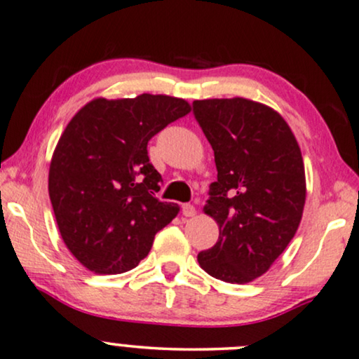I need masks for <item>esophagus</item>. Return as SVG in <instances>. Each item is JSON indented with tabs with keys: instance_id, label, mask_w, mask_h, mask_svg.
Returning <instances> with one entry per match:
<instances>
[{
	"instance_id": "obj_1",
	"label": "esophagus",
	"mask_w": 359,
	"mask_h": 359,
	"mask_svg": "<svg viewBox=\"0 0 359 359\" xmlns=\"http://www.w3.org/2000/svg\"><path fill=\"white\" fill-rule=\"evenodd\" d=\"M182 213L185 217H194L195 213H197V210H195V207L192 205V203H184Z\"/></svg>"
}]
</instances>
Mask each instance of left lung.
Wrapping results in <instances>:
<instances>
[{
    "mask_svg": "<svg viewBox=\"0 0 359 359\" xmlns=\"http://www.w3.org/2000/svg\"><path fill=\"white\" fill-rule=\"evenodd\" d=\"M192 106L217 165L203 212L220 230L197 260L213 278L248 283L270 269L300 225L306 198L300 146L265 104L233 97Z\"/></svg>",
    "mask_w": 359,
    "mask_h": 359,
    "instance_id": "obj_1",
    "label": "left lung"
}]
</instances>
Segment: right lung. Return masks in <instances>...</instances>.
I'll return each mask as SVG.
<instances>
[{"label": "right lung", "instance_id": "obj_1", "mask_svg": "<svg viewBox=\"0 0 359 359\" xmlns=\"http://www.w3.org/2000/svg\"><path fill=\"white\" fill-rule=\"evenodd\" d=\"M190 112L184 99L140 94L97 97L72 117L49 165V198L66 247L101 275L133 270L179 213L154 192L162 177L147 144Z\"/></svg>", "mask_w": 359, "mask_h": 359}]
</instances>
